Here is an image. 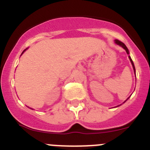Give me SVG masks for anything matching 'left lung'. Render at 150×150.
Masks as SVG:
<instances>
[{
	"label": "left lung",
	"mask_w": 150,
	"mask_h": 150,
	"mask_svg": "<svg viewBox=\"0 0 150 150\" xmlns=\"http://www.w3.org/2000/svg\"><path fill=\"white\" fill-rule=\"evenodd\" d=\"M115 43H116V44H118V45H120V46H121L122 47H123V48H124L125 50V51H126L127 54H129V52H128V48H127V47H126V46H125V43H123L122 42H121V41H120V40H115ZM128 58H129L130 61H131V62H132V66H133L134 71V73H135V67H134V63H133V62H132V59H131V57H130V56H128Z\"/></svg>",
	"instance_id": "obj_1"
}]
</instances>
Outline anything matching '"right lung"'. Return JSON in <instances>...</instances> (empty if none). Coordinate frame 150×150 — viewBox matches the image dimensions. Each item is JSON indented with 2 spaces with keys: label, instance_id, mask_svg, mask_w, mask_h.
Returning <instances> with one entry per match:
<instances>
[{
  "label": "right lung",
  "instance_id": "obj_1",
  "mask_svg": "<svg viewBox=\"0 0 150 150\" xmlns=\"http://www.w3.org/2000/svg\"><path fill=\"white\" fill-rule=\"evenodd\" d=\"M24 51H25V50H24ZM24 51H23V52H22V53H23V52H24Z\"/></svg>",
  "mask_w": 150,
  "mask_h": 150
}]
</instances>
